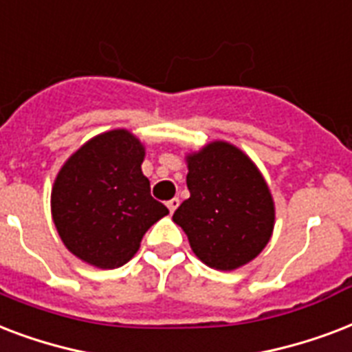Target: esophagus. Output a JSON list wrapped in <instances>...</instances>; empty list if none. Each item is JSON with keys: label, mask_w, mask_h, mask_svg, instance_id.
Listing matches in <instances>:
<instances>
[{"label": "esophagus", "mask_w": 352, "mask_h": 352, "mask_svg": "<svg viewBox=\"0 0 352 352\" xmlns=\"http://www.w3.org/2000/svg\"><path fill=\"white\" fill-rule=\"evenodd\" d=\"M178 206H179V198H170V200L167 201V207L170 213H174V211L178 209Z\"/></svg>", "instance_id": "obj_1"}]
</instances>
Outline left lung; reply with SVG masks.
Masks as SVG:
<instances>
[{
  "label": "left lung",
  "mask_w": 352,
  "mask_h": 352,
  "mask_svg": "<svg viewBox=\"0 0 352 352\" xmlns=\"http://www.w3.org/2000/svg\"><path fill=\"white\" fill-rule=\"evenodd\" d=\"M187 162L190 196L173 220L207 266L235 270L250 263L274 230V201L264 178L246 154L222 141Z\"/></svg>",
  "instance_id": "obj_1"
}]
</instances>
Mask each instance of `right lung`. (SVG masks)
Returning a JSON list of instances; mask_svg holds the SVG:
<instances>
[{
    "instance_id": "1",
    "label": "right lung",
    "mask_w": 352,
    "mask_h": 352,
    "mask_svg": "<svg viewBox=\"0 0 352 352\" xmlns=\"http://www.w3.org/2000/svg\"><path fill=\"white\" fill-rule=\"evenodd\" d=\"M145 151L126 130H111L73 154L54 182L53 220L65 248L99 268L135 255L146 230L168 214L141 173Z\"/></svg>"
}]
</instances>
